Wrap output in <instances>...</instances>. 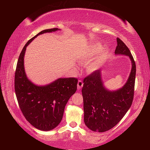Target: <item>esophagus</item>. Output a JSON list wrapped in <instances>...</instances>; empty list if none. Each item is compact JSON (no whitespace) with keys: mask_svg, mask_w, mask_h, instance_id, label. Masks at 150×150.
<instances>
[{"mask_svg":"<svg viewBox=\"0 0 150 150\" xmlns=\"http://www.w3.org/2000/svg\"><path fill=\"white\" fill-rule=\"evenodd\" d=\"M83 81H82L81 80H79V81H78V83H77V88H78V89H79V90L81 89V88L83 87Z\"/></svg>","mask_w":150,"mask_h":150,"instance_id":"obj_1","label":"esophagus"}]
</instances>
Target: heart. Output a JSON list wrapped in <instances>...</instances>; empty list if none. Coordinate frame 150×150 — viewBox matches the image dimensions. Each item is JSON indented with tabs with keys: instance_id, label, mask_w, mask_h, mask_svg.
<instances>
[{
	"instance_id": "b5f03b06",
	"label": "heart",
	"mask_w": 150,
	"mask_h": 150,
	"mask_svg": "<svg viewBox=\"0 0 150 150\" xmlns=\"http://www.w3.org/2000/svg\"><path fill=\"white\" fill-rule=\"evenodd\" d=\"M102 50L101 46L100 44H96L95 46L91 47L86 50L85 57L86 58H92L96 54H98ZM104 55H99L96 58L92 59L87 64V69L89 71H93L97 69L100 66L102 61L104 60Z\"/></svg>"
}]
</instances>
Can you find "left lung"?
Wrapping results in <instances>:
<instances>
[{"mask_svg": "<svg viewBox=\"0 0 150 150\" xmlns=\"http://www.w3.org/2000/svg\"><path fill=\"white\" fill-rule=\"evenodd\" d=\"M117 42L115 53L129 56L132 61L130 76L124 87L115 91H107L103 86L100 70L93 71L83 80L84 121L88 128L96 132H106L116 126L130 108L134 98L135 61L126 45L118 38Z\"/></svg>", "mask_w": 150, "mask_h": 150, "instance_id": "left-lung-1", "label": "left lung"}]
</instances>
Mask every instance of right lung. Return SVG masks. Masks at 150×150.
I'll return each instance as SVG.
<instances>
[{
  "label": "right lung",
  "mask_w": 150,
  "mask_h": 150,
  "mask_svg": "<svg viewBox=\"0 0 150 150\" xmlns=\"http://www.w3.org/2000/svg\"><path fill=\"white\" fill-rule=\"evenodd\" d=\"M57 30V28L44 30L28 40L20 53L15 72L14 85L20 110L33 126L44 131L52 130L61 122L67 101L76 91L78 79L64 78L48 85H35L25 74L24 56L26 46L37 36Z\"/></svg>",
  "instance_id": "obj_1"
}]
</instances>
